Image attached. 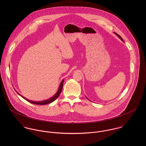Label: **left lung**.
Instances as JSON below:
<instances>
[{
    "label": "left lung",
    "mask_w": 146,
    "mask_h": 146,
    "mask_svg": "<svg viewBox=\"0 0 146 146\" xmlns=\"http://www.w3.org/2000/svg\"><path fill=\"white\" fill-rule=\"evenodd\" d=\"M114 33H115V34H116V35H117V36H118V37H119V38H120V39H121V40L123 42H124V41H123V38H121V36H120L119 34H117V33H115V32H114Z\"/></svg>",
    "instance_id": "obj_1"
}]
</instances>
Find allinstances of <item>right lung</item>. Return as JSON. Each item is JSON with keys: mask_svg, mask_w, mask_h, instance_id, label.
Wrapping results in <instances>:
<instances>
[{"mask_svg": "<svg viewBox=\"0 0 146 146\" xmlns=\"http://www.w3.org/2000/svg\"><path fill=\"white\" fill-rule=\"evenodd\" d=\"M63 82H64V79H63L62 81L61 82L60 85L59 86V88H58V89L57 90V92H56V93L51 98H50L49 99H48V100H46L45 101H31V100H29L27 98H26L25 97H24L23 96H22L21 94H20L19 93H18L17 91V93L22 97L23 99H25V100H26L27 101H28L30 103H31V104H39V105H44V104H50L52 102H53V101H54L60 96L61 91H62V89L63 88Z\"/></svg>", "mask_w": 146, "mask_h": 146, "instance_id": "1", "label": "right lung"}]
</instances>
